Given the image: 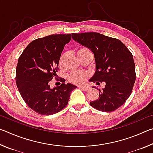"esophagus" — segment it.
<instances>
[{"label": "esophagus", "mask_w": 153, "mask_h": 153, "mask_svg": "<svg viewBox=\"0 0 153 153\" xmlns=\"http://www.w3.org/2000/svg\"><path fill=\"white\" fill-rule=\"evenodd\" d=\"M79 88L81 90H84V91H87V90L89 89V86H79Z\"/></svg>", "instance_id": "34e87169"}]
</instances>
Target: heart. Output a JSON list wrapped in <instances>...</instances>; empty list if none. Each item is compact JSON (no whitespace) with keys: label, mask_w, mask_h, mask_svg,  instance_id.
Wrapping results in <instances>:
<instances>
[{"label":"heart","mask_w":153,"mask_h":153,"mask_svg":"<svg viewBox=\"0 0 153 153\" xmlns=\"http://www.w3.org/2000/svg\"><path fill=\"white\" fill-rule=\"evenodd\" d=\"M76 52L78 58L88 55H92V52L90 51V49L87 47H85V46H79V47L77 48ZM65 59V55H61L60 59H59V65H63ZM88 77V74L86 73V72L74 71L69 75L68 76V79L73 84H81L86 81Z\"/></svg>","instance_id":"heart-1"}]
</instances>
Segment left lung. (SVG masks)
<instances>
[{"label": "left lung", "mask_w": 153, "mask_h": 153, "mask_svg": "<svg viewBox=\"0 0 153 153\" xmlns=\"http://www.w3.org/2000/svg\"><path fill=\"white\" fill-rule=\"evenodd\" d=\"M72 38L94 54L96 71L90 81L105 84L104 88L99 89V97L90 105L103 112L120 107L130 96L136 81L132 54L120 40L99 33H74Z\"/></svg>", "instance_id": "1"}]
</instances>
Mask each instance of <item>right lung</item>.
<instances>
[{"instance_id": "1", "label": "right lung", "mask_w": 153, "mask_h": 153, "mask_svg": "<svg viewBox=\"0 0 153 153\" xmlns=\"http://www.w3.org/2000/svg\"><path fill=\"white\" fill-rule=\"evenodd\" d=\"M71 38L69 33L34 40L18 59L15 77L18 90L28 107L38 114L50 115L61 111L77 88L62 82L60 86L52 89L48 84L58 71L64 46Z\"/></svg>"}]
</instances>
